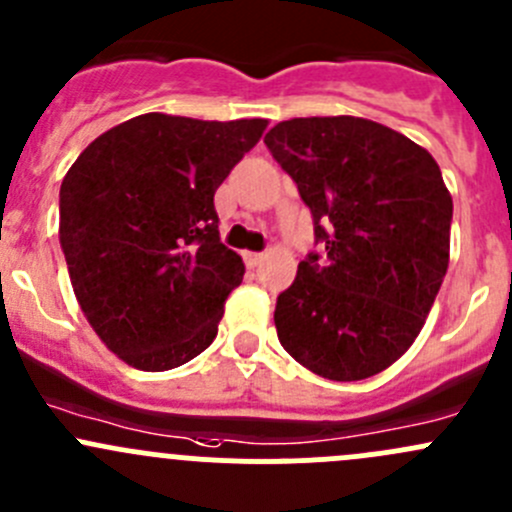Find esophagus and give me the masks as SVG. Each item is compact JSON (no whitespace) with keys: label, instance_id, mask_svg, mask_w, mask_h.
<instances>
[{"label":"esophagus","instance_id":"1","mask_svg":"<svg viewBox=\"0 0 512 512\" xmlns=\"http://www.w3.org/2000/svg\"><path fill=\"white\" fill-rule=\"evenodd\" d=\"M242 257H245V265L250 267V270H255V267L260 265L262 257H265V255H262V252H245V255H242Z\"/></svg>","mask_w":512,"mask_h":512}]
</instances>
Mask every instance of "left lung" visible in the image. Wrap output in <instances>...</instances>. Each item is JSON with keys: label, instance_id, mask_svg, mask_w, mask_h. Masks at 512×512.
<instances>
[{"label": "left lung", "instance_id": "8db88e82", "mask_svg": "<svg viewBox=\"0 0 512 512\" xmlns=\"http://www.w3.org/2000/svg\"><path fill=\"white\" fill-rule=\"evenodd\" d=\"M265 146L297 183L314 242L277 297L292 359L332 381H361L414 344L448 270L453 200L426 148L376 121H282Z\"/></svg>", "mask_w": 512, "mask_h": 512}]
</instances>
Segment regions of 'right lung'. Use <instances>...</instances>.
<instances>
[{
  "instance_id": "1",
  "label": "right lung",
  "mask_w": 512,
  "mask_h": 512,
  "mask_svg": "<svg viewBox=\"0 0 512 512\" xmlns=\"http://www.w3.org/2000/svg\"><path fill=\"white\" fill-rule=\"evenodd\" d=\"M265 118L143 113L98 136L66 173L59 240L86 319L113 354L168 371L213 344L240 255L220 242L215 190Z\"/></svg>"
}]
</instances>
